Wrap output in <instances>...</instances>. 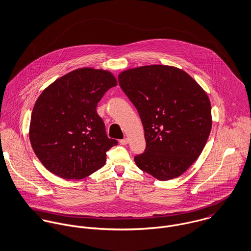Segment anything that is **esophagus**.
<instances>
[{
    "instance_id": "34e87169",
    "label": "esophagus",
    "mask_w": 251,
    "mask_h": 251,
    "mask_svg": "<svg viewBox=\"0 0 251 251\" xmlns=\"http://www.w3.org/2000/svg\"><path fill=\"white\" fill-rule=\"evenodd\" d=\"M127 143H128V139H127V138H125V139L120 140V144H121V145H126Z\"/></svg>"
}]
</instances>
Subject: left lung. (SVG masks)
<instances>
[{"label":"left lung","instance_id":"left-lung-1","mask_svg":"<svg viewBox=\"0 0 251 251\" xmlns=\"http://www.w3.org/2000/svg\"><path fill=\"white\" fill-rule=\"evenodd\" d=\"M118 79L143 125L146 150L135 155L136 165L159 180L179 177L200 155L212 129L206 92L189 74L170 66L126 70Z\"/></svg>","mask_w":251,"mask_h":251}]
</instances>
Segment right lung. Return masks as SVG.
Wrapping results in <instances>:
<instances>
[{
	"instance_id": "add662e5",
	"label": "right lung",
	"mask_w": 251,
	"mask_h": 251,
	"mask_svg": "<svg viewBox=\"0 0 251 251\" xmlns=\"http://www.w3.org/2000/svg\"><path fill=\"white\" fill-rule=\"evenodd\" d=\"M115 86L111 72L83 68L60 77L40 94L29 137L47 170L63 179H79L105 164L106 151L118 142L108 138L97 106Z\"/></svg>"
}]
</instances>
